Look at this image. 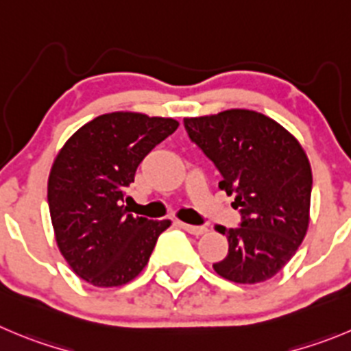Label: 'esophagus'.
I'll list each match as a JSON object with an SVG mask.
<instances>
[{"label":"esophagus","instance_id":"obj_1","mask_svg":"<svg viewBox=\"0 0 351 351\" xmlns=\"http://www.w3.org/2000/svg\"><path fill=\"white\" fill-rule=\"evenodd\" d=\"M180 227L192 235H202L206 230H208L206 227H197V225H189V223H180Z\"/></svg>","mask_w":351,"mask_h":351}]
</instances>
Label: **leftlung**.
I'll list each match as a JSON object with an SVG mask.
<instances>
[{"label": "left lung", "instance_id": "1", "mask_svg": "<svg viewBox=\"0 0 351 351\" xmlns=\"http://www.w3.org/2000/svg\"><path fill=\"white\" fill-rule=\"evenodd\" d=\"M189 138L220 171V189L234 195L237 228L216 227L228 254L213 265L223 279L258 284L271 279L294 256L306 235L312 168L286 128L254 110L230 109L185 117Z\"/></svg>", "mask_w": 351, "mask_h": 351}]
</instances>
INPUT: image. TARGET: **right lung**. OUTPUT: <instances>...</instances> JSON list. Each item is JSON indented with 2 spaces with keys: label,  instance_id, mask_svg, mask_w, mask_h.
<instances>
[{
  "label": "right lung",
  "instance_id": "add662e5",
  "mask_svg": "<svg viewBox=\"0 0 351 351\" xmlns=\"http://www.w3.org/2000/svg\"><path fill=\"white\" fill-rule=\"evenodd\" d=\"M178 128L171 117L110 112L65 142L48 178V206L62 256L81 279L116 287L145 268L169 220H147L124 208L143 157Z\"/></svg>",
  "mask_w": 351,
  "mask_h": 351
}]
</instances>
